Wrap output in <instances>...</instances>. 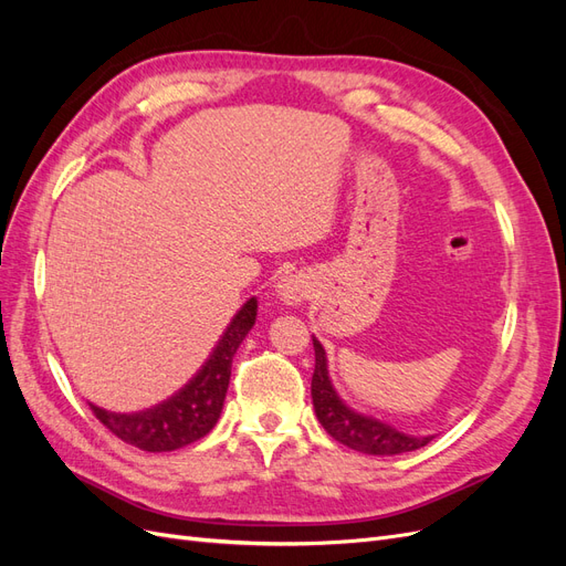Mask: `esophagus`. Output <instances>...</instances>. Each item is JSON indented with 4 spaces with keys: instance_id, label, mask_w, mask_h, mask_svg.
Listing matches in <instances>:
<instances>
[{
    "instance_id": "esophagus-1",
    "label": "esophagus",
    "mask_w": 566,
    "mask_h": 566,
    "mask_svg": "<svg viewBox=\"0 0 566 566\" xmlns=\"http://www.w3.org/2000/svg\"><path fill=\"white\" fill-rule=\"evenodd\" d=\"M304 285H302V281H297V279H283V283L279 285V295H281V300L285 302V304H297V302H302V297H304Z\"/></svg>"
}]
</instances>
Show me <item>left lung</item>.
<instances>
[{
    "instance_id": "left-lung-1",
    "label": "left lung",
    "mask_w": 566,
    "mask_h": 566,
    "mask_svg": "<svg viewBox=\"0 0 566 566\" xmlns=\"http://www.w3.org/2000/svg\"><path fill=\"white\" fill-rule=\"evenodd\" d=\"M312 339H314V354H316V366L312 375L314 410H316L318 422L323 424V430L328 432L335 441L368 455L408 453V451L422 449L432 441V437H408L385 422L358 416L352 408H347L331 385L328 364H325V352L321 347V342L316 337Z\"/></svg>"
}]
</instances>
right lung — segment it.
Instances as JSON below:
<instances>
[{
	"label": "right lung",
	"mask_w": 566,
	"mask_h": 566,
	"mask_svg": "<svg viewBox=\"0 0 566 566\" xmlns=\"http://www.w3.org/2000/svg\"><path fill=\"white\" fill-rule=\"evenodd\" d=\"M256 300H248L227 325L208 361L167 401L139 413H111L92 406L96 420L129 447L150 453L177 451L208 434L219 420L231 380L233 354L254 325Z\"/></svg>",
	"instance_id": "obj_1"
}]
</instances>
